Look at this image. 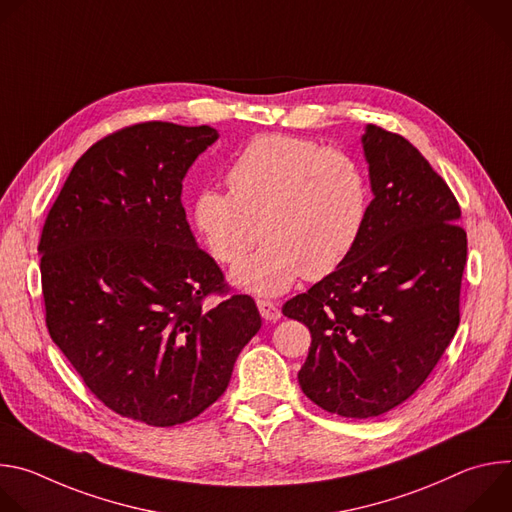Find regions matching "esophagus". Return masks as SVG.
<instances>
[{"label":"esophagus","mask_w":512,"mask_h":512,"mask_svg":"<svg viewBox=\"0 0 512 512\" xmlns=\"http://www.w3.org/2000/svg\"><path fill=\"white\" fill-rule=\"evenodd\" d=\"M257 308H259V314L263 320L267 322H277L281 318V310H279V304L275 302H269V300H257Z\"/></svg>","instance_id":"obj_1"}]
</instances>
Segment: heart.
Returning <instances> with one entry per match:
<instances>
[{"instance_id":"b5f03b06","label":"heart","mask_w":512,"mask_h":512,"mask_svg":"<svg viewBox=\"0 0 512 512\" xmlns=\"http://www.w3.org/2000/svg\"><path fill=\"white\" fill-rule=\"evenodd\" d=\"M227 184L231 194L202 188L194 196L192 223L221 263H237L259 237L267 239L233 269V281L255 294H283L302 275L326 277L348 259L367 225V172L350 154L314 139H251Z\"/></svg>"}]
</instances>
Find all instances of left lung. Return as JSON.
I'll list each match as a JSON object with an SVG mask.
<instances>
[{"instance_id": "obj_1", "label": "left lung", "mask_w": 512, "mask_h": 512, "mask_svg": "<svg viewBox=\"0 0 512 512\" xmlns=\"http://www.w3.org/2000/svg\"><path fill=\"white\" fill-rule=\"evenodd\" d=\"M373 200L348 259L283 304L312 344L302 391L342 417H377L429 377L460 324L466 231L460 206L405 137L364 127Z\"/></svg>"}]
</instances>
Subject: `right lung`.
<instances>
[{"label":"right lung","instance_id":"add662e5","mask_svg":"<svg viewBox=\"0 0 512 512\" xmlns=\"http://www.w3.org/2000/svg\"><path fill=\"white\" fill-rule=\"evenodd\" d=\"M216 139L164 121L103 137L70 170L38 245L50 338L99 401L154 427L221 397L261 328L251 296L203 308L229 289L190 231L182 180Z\"/></svg>","mask_w":512,"mask_h":512}]
</instances>
